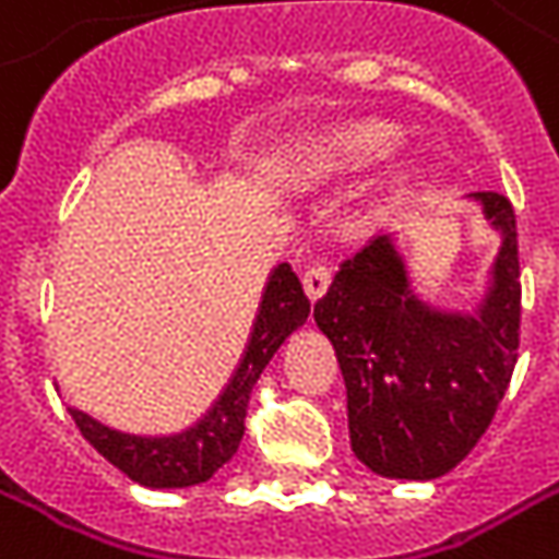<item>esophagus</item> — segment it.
<instances>
[{
	"instance_id": "obj_1",
	"label": "esophagus",
	"mask_w": 559,
	"mask_h": 559,
	"mask_svg": "<svg viewBox=\"0 0 559 559\" xmlns=\"http://www.w3.org/2000/svg\"><path fill=\"white\" fill-rule=\"evenodd\" d=\"M328 284H331V269H328V265L316 262V265H309V269H306V275H302V287H306V297L312 299V302L324 297Z\"/></svg>"
}]
</instances>
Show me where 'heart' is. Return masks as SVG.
<instances>
[{
  "label": "heart",
  "instance_id": "1",
  "mask_svg": "<svg viewBox=\"0 0 559 559\" xmlns=\"http://www.w3.org/2000/svg\"><path fill=\"white\" fill-rule=\"evenodd\" d=\"M393 145V132L386 126H349L340 129L337 135L321 151V166L328 169H361V166L380 160Z\"/></svg>",
  "mask_w": 559,
  "mask_h": 559
}]
</instances>
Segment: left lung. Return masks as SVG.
I'll return each mask as SVG.
<instances>
[{"label": "left lung", "instance_id": "8db88e82", "mask_svg": "<svg viewBox=\"0 0 559 559\" xmlns=\"http://www.w3.org/2000/svg\"><path fill=\"white\" fill-rule=\"evenodd\" d=\"M473 198L504 235L479 309L414 297L393 241L380 235L340 265L316 302L346 380L353 452L380 476L436 479L457 467L489 430L513 374L523 312L516 213L498 191Z\"/></svg>", "mask_w": 559, "mask_h": 559}]
</instances>
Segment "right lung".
Segmentation results:
<instances>
[{"label":"right lung","mask_w":559,"mask_h":559,"mask_svg":"<svg viewBox=\"0 0 559 559\" xmlns=\"http://www.w3.org/2000/svg\"><path fill=\"white\" fill-rule=\"evenodd\" d=\"M306 318H309V297L302 294L297 272L287 262H278L262 290L260 312L253 321L241 365L235 368L228 386L198 424L173 436H132L110 430L76 408H70V417L76 420L80 433L98 449V454H105L114 467H120L129 479L142 483L147 489H185L206 483L222 464L235 457L241 445L247 405L262 368Z\"/></svg>","instance_id":"right-lung-1"}]
</instances>
